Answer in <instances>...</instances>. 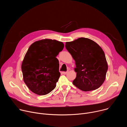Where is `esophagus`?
I'll return each instance as SVG.
<instances>
[{"label": "esophagus", "instance_id": "esophagus-1", "mask_svg": "<svg viewBox=\"0 0 127 127\" xmlns=\"http://www.w3.org/2000/svg\"><path fill=\"white\" fill-rule=\"evenodd\" d=\"M68 73V71L66 72H62V73L63 74H66Z\"/></svg>", "mask_w": 127, "mask_h": 127}]
</instances>
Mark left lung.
<instances>
[{
	"label": "left lung",
	"instance_id": "1",
	"mask_svg": "<svg viewBox=\"0 0 127 127\" xmlns=\"http://www.w3.org/2000/svg\"><path fill=\"white\" fill-rule=\"evenodd\" d=\"M65 47L75 61L74 71L77 74L73 84L84 92L99 88L105 79L108 69L102 48L85 38L66 42Z\"/></svg>",
	"mask_w": 127,
	"mask_h": 127
}]
</instances>
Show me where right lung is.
I'll return each mask as SVG.
<instances>
[{
    "label": "right lung",
    "mask_w": 127,
    "mask_h": 127,
    "mask_svg": "<svg viewBox=\"0 0 127 127\" xmlns=\"http://www.w3.org/2000/svg\"><path fill=\"white\" fill-rule=\"evenodd\" d=\"M64 46L61 42L48 39L35 41L30 46L22 70L24 81L32 93L46 95L56 87L60 76L56 57Z\"/></svg>",
    "instance_id": "1"
}]
</instances>
